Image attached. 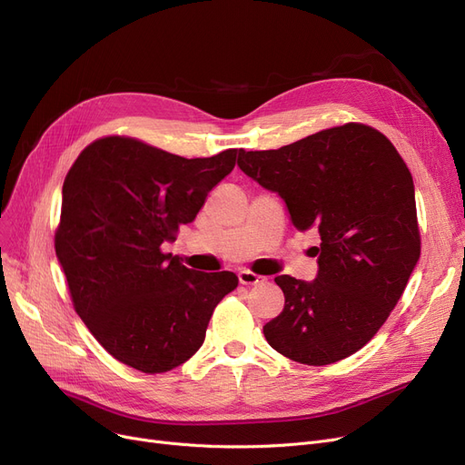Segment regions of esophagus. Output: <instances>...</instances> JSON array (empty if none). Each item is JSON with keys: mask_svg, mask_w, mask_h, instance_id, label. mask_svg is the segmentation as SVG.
I'll use <instances>...</instances> for the list:
<instances>
[{"mask_svg": "<svg viewBox=\"0 0 465 465\" xmlns=\"http://www.w3.org/2000/svg\"><path fill=\"white\" fill-rule=\"evenodd\" d=\"M237 277H239L241 285H260V282L266 281V277L256 275V273H252L251 270H241V272L237 273Z\"/></svg>", "mask_w": 465, "mask_h": 465, "instance_id": "1", "label": "esophagus"}]
</instances>
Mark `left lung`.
I'll list each match as a JSON object with an SVG mask.
<instances>
[{
    "instance_id": "left-lung-1",
    "label": "left lung",
    "mask_w": 465,
    "mask_h": 465,
    "mask_svg": "<svg viewBox=\"0 0 465 465\" xmlns=\"http://www.w3.org/2000/svg\"><path fill=\"white\" fill-rule=\"evenodd\" d=\"M239 169L321 235L313 281L279 275L285 308L268 344L302 365L359 351L386 322L420 258L412 174L380 131L346 124L279 150L239 152Z\"/></svg>"
}]
</instances>
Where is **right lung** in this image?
I'll use <instances>...</instances> for the list:
<instances>
[{"label":"right lung","mask_w":465,"mask_h":465,"mask_svg":"<svg viewBox=\"0 0 465 465\" xmlns=\"http://www.w3.org/2000/svg\"><path fill=\"white\" fill-rule=\"evenodd\" d=\"M239 152L186 159L106 136L64 178L54 251L74 308L100 346L140 372L186 362L218 302L237 287L235 273L190 270L161 245L197 216Z\"/></svg>","instance_id":"obj_1"}]
</instances>
